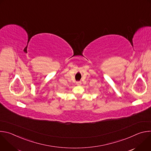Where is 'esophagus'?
Here are the masks:
<instances>
[{
	"label": "esophagus",
	"mask_w": 151,
	"mask_h": 151,
	"mask_svg": "<svg viewBox=\"0 0 151 151\" xmlns=\"http://www.w3.org/2000/svg\"><path fill=\"white\" fill-rule=\"evenodd\" d=\"M76 85H81V82H80V81H79V82H76Z\"/></svg>",
	"instance_id": "1"
}]
</instances>
